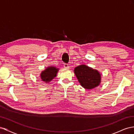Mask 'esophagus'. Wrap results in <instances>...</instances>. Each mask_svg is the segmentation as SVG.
<instances>
[{"label": "esophagus", "instance_id": "34e87169", "mask_svg": "<svg viewBox=\"0 0 134 134\" xmlns=\"http://www.w3.org/2000/svg\"><path fill=\"white\" fill-rule=\"evenodd\" d=\"M63 66H64V68H66V69H68V68H70L69 65H68L67 63H64V64H63Z\"/></svg>", "mask_w": 134, "mask_h": 134}]
</instances>
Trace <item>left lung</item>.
Returning a JSON list of instances; mask_svg holds the SVG:
<instances>
[{"label": "left lung", "instance_id": "obj_1", "mask_svg": "<svg viewBox=\"0 0 134 134\" xmlns=\"http://www.w3.org/2000/svg\"><path fill=\"white\" fill-rule=\"evenodd\" d=\"M74 72L81 85L86 89H91L98 86L100 82V74L85 64L76 67Z\"/></svg>", "mask_w": 134, "mask_h": 134}]
</instances>
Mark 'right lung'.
Instances as JSON below:
<instances>
[{
	"instance_id": "obj_1",
	"label": "right lung",
	"mask_w": 134,
	"mask_h": 134,
	"mask_svg": "<svg viewBox=\"0 0 134 134\" xmlns=\"http://www.w3.org/2000/svg\"><path fill=\"white\" fill-rule=\"evenodd\" d=\"M58 70V68H56V67H48L46 68L45 70L41 72L40 77L42 81H45V82L51 81L55 77Z\"/></svg>"
}]
</instances>
